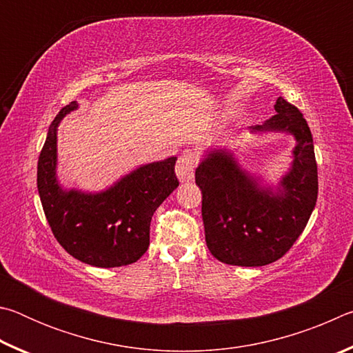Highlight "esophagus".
<instances>
[{
    "label": "esophagus",
    "mask_w": 353,
    "mask_h": 353,
    "mask_svg": "<svg viewBox=\"0 0 353 353\" xmlns=\"http://www.w3.org/2000/svg\"><path fill=\"white\" fill-rule=\"evenodd\" d=\"M196 163H198V154L191 151V149H185V151L179 155L176 163V174L179 177V181H191L194 176Z\"/></svg>",
    "instance_id": "1"
}]
</instances>
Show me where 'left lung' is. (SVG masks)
<instances>
[{
    "mask_svg": "<svg viewBox=\"0 0 353 353\" xmlns=\"http://www.w3.org/2000/svg\"><path fill=\"white\" fill-rule=\"evenodd\" d=\"M274 109L277 115L250 129L296 137L294 162L277 194L261 188L223 149L212 151L196 170L207 248L225 265L265 266L282 259L305 229L318 199V165L305 118L283 98Z\"/></svg>",
    "mask_w": 353,
    "mask_h": 353,
    "instance_id": "8db88e82",
    "label": "left lung"
}]
</instances>
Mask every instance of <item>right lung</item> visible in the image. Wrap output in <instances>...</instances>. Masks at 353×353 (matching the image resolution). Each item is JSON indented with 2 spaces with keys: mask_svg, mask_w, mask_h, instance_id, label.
<instances>
[{
  "mask_svg": "<svg viewBox=\"0 0 353 353\" xmlns=\"http://www.w3.org/2000/svg\"><path fill=\"white\" fill-rule=\"evenodd\" d=\"M76 103L51 123L37 166V188L57 243L76 260L98 268L130 265L146 252L154 212L179 187L176 157L141 166L98 194L63 191L56 179L57 126Z\"/></svg>",
  "mask_w": 353,
  "mask_h": 353,
  "instance_id": "add662e5",
  "label": "right lung"
}]
</instances>
